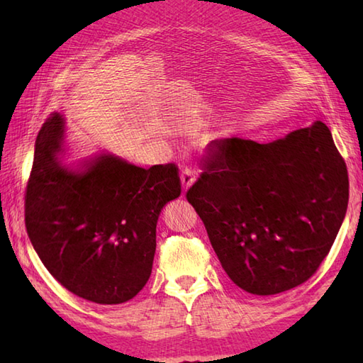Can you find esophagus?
Wrapping results in <instances>:
<instances>
[{
    "label": "esophagus",
    "instance_id": "34e87169",
    "mask_svg": "<svg viewBox=\"0 0 363 363\" xmlns=\"http://www.w3.org/2000/svg\"><path fill=\"white\" fill-rule=\"evenodd\" d=\"M194 182H195V173L191 172V169H189V168L182 169V173H181L182 190H184V191H187V190L191 187V184H194Z\"/></svg>",
    "mask_w": 363,
    "mask_h": 363
}]
</instances>
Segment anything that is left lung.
Listing matches in <instances>:
<instances>
[{"mask_svg": "<svg viewBox=\"0 0 363 363\" xmlns=\"http://www.w3.org/2000/svg\"><path fill=\"white\" fill-rule=\"evenodd\" d=\"M348 172L321 121L277 140L223 137L187 191L226 274L251 295L306 282L346 215Z\"/></svg>", "mask_w": 363, "mask_h": 363, "instance_id": "1", "label": "left lung"}]
</instances>
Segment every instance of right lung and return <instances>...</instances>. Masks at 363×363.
<instances>
[{"label": "right lung", "mask_w": 363, "mask_h": 363, "mask_svg": "<svg viewBox=\"0 0 363 363\" xmlns=\"http://www.w3.org/2000/svg\"><path fill=\"white\" fill-rule=\"evenodd\" d=\"M68 156L65 120L54 113L37 135L26 187L29 240L76 296L126 303L151 276L160 211L181 195L177 168L146 169L107 151Z\"/></svg>", "instance_id": "obj_1"}]
</instances>
